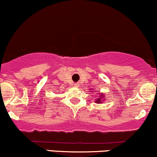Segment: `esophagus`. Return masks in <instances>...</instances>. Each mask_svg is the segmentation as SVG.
<instances>
[{
	"label": "esophagus",
	"mask_w": 157,
	"mask_h": 157,
	"mask_svg": "<svg viewBox=\"0 0 157 157\" xmlns=\"http://www.w3.org/2000/svg\"><path fill=\"white\" fill-rule=\"evenodd\" d=\"M74 87H79V83H75V84H74Z\"/></svg>",
	"instance_id": "1"
}]
</instances>
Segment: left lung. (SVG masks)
<instances>
[{"label":"left lung","mask_w":157,"mask_h":157,"mask_svg":"<svg viewBox=\"0 0 157 157\" xmlns=\"http://www.w3.org/2000/svg\"><path fill=\"white\" fill-rule=\"evenodd\" d=\"M90 92H91V90H90ZM104 100H105V95H104L103 94H99V97H96V99L94 102L97 104H100V103H102V102H103Z\"/></svg>","instance_id":"left-lung-1"}]
</instances>
